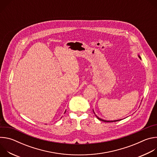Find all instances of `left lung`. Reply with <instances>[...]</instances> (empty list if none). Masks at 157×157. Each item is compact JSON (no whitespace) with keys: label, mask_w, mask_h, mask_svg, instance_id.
I'll use <instances>...</instances> for the list:
<instances>
[{"label":"left lung","mask_w":157,"mask_h":157,"mask_svg":"<svg viewBox=\"0 0 157 157\" xmlns=\"http://www.w3.org/2000/svg\"><path fill=\"white\" fill-rule=\"evenodd\" d=\"M138 56H139V58H140V59H141V57H140V56L139 55H138ZM93 112H94V114H95V116L97 117V118L99 119V120H100V121H103V122H117V121H121V119H119V120H115V121H106V120H104V119H101V118H99V117H98L97 116V115L95 114V113H94V110H93Z\"/></svg>","instance_id":"obj_1"}]
</instances>
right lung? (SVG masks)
Segmentation results:
<instances>
[{
    "label": "right lung",
    "instance_id": "obj_1",
    "mask_svg": "<svg viewBox=\"0 0 157 157\" xmlns=\"http://www.w3.org/2000/svg\"><path fill=\"white\" fill-rule=\"evenodd\" d=\"M66 113V110H65V112H64V113Z\"/></svg>",
    "mask_w": 157,
    "mask_h": 157
}]
</instances>
